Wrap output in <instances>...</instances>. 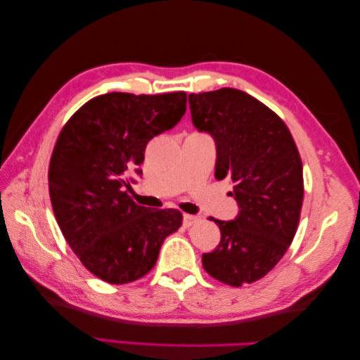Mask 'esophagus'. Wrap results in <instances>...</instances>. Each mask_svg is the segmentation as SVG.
<instances>
[{
    "instance_id": "esophagus-1",
    "label": "esophagus",
    "mask_w": 360,
    "mask_h": 360,
    "mask_svg": "<svg viewBox=\"0 0 360 360\" xmlns=\"http://www.w3.org/2000/svg\"><path fill=\"white\" fill-rule=\"evenodd\" d=\"M198 221H199V217H196V215H184V225L185 226H191Z\"/></svg>"
}]
</instances>
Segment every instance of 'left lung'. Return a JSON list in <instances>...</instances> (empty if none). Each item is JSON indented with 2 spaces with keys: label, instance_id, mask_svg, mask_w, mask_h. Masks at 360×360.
Wrapping results in <instances>:
<instances>
[{
  "label": "left lung",
  "instance_id": "1",
  "mask_svg": "<svg viewBox=\"0 0 360 360\" xmlns=\"http://www.w3.org/2000/svg\"><path fill=\"white\" fill-rule=\"evenodd\" d=\"M194 127L217 145L215 176L231 180L239 214L214 220L221 239L202 255L212 278L233 287L266 276L284 257L297 233L303 205V164L285 122L243 91L191 94Z\"/></svg>",
  "mask_w": 360,
  "mask_h": 360
}]
</instances>
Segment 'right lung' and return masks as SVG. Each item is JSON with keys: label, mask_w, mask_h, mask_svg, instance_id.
I'll return each instance as SVG.
<instances>
[{"label": "right lung", "mask_w": 360, "mask_h": 360, "mask_svg": "<svg viewBox=\"0 0 360 360\" xmlns=\"http://www.w3.org/2000/svg\"><path fill=\"white\" fill-rule=\"evenodd\" d=\"M185 111V92H110L82 105L58 134L47 174L52 210L75 255L108 284L150 273L164 239L181 226V212L137 205L127 191L148 141Z\"/></svg>", "instance_id": "1"}]
</instances>
